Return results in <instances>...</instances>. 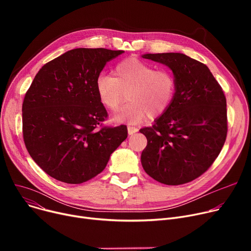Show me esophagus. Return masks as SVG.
I'll return each mask as SVG.
<instances>
[{"mask_svg":"<svg viewBox=\"0 0 251 251\" xmlns=\"http://www.w3.org/2000/svg\"><path fill=\"white\" fill-rule=\"evenodd\" d=\"M136 132H138V128H136L134 126H128V134L129 135H132Z\"/></svg>","mask_w":251,"mask_h":251,"instance_id":"obj_1","label":"esophagus"}]
</instances>
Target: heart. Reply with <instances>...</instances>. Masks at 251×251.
I'll list each match as a JSON object with an SVG mask.
<instances>
[{
    "mask_svg": "<svg viewBox=\"0 0 251 251\" xmlns=\"http://www.w3.org/2000/svg\"><path fill=\"white\" fill-rule=\"evenodd\" d=\"M96 90L100 102L111 111L120 107L128 92L130 102L113 116V120L138 124L149 115L159 117L169 109L175 98L176 80L169 69H155L153 65L129 58L117 64L114 75L99 74Z\"/></svg>",
    "mask_w": 251,
    "mask_h": 251,
    "instance_id": "obj_1",
    "label": "heart"
}]
</instances>
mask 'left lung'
Here are the masks:
<instances>
[{"label":"left lung","mask_w":251,"mask_h":251,"mask_svg":"<svg viewBox=\"0 0 251 251\" xmlns=\"http://www.w3.org/2000/svg\"><path fill=\"white\" fill-rule=\"evenodd\" d=\"M166 65L176 80L175 98L151 127L139 132L148 146L141 153L147 174L167 185H180L213 165L227 136V102L207 66L180 52L141 56Z\"/></svg>","instance_id":"8db88e82"}]
</instances>
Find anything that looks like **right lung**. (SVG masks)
<instances>
[{
	"label": "right lung",
	"instance_id": "add662e5",
	"mask_svg": "<svg viewBox=\"0 0 251 251\" xmlns=\"http://www.w3.org/2000/svg\"><path fill=\"white\" fill-rule=\"evenodd\" d=\"M124 50L79 48L44 65L22 104L25 147L50 177L80 184L96 177L127 138V127H102L108 117L96 79Z\"/></svg>",
	"mask_w": 251,
	"mask_h": 251
}]
</instances>
